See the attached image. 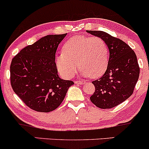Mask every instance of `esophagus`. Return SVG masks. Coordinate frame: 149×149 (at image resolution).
I'll return each mask as SVG.
<instances>
[{"label":"esophagus","mask_w":149,"mask_h":149,"mask_svg":"<svg viewBox=\"0 0 149 149\" xmlns=\"http://www.w3.org/2000/svg\"><path fill=\"white\" fill-rule=\"evenodd\" d=\"M75 83H76V84H81V83H84V81H75Z\"/></svg>","instance_id":"34e87169"}]
</instances>
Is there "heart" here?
<instances>
[{"mask_svg": "<svg viewBox=\"0 0 149 149\" xmlns=\"http://www.w3.org/2000/svg\"><path fill=\"white\" fill-rule=\"evenodd\" d=\"M109 63V49L107 44L98 37L78 35L67 40L62 53L56 56V65L60 74L71 78L81 68L84 77L93 78L102 76Z\"/></svg>", "mask_w": 149, "mask_h": 149, "instance_id": "b5f03b06", "label": "heart"}]
</instances>
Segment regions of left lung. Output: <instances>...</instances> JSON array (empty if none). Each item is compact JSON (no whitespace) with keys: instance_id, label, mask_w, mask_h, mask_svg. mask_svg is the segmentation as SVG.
I'll return each mask as SVG.
<instances>
[{"instance_id":"left-lung-1","label":"left lung","mask_w":149,"mask_h":149,"mask_svg":"<svg viewBox=\"0 0 149 149\" xmlns=\"http://www.w3.org/2000/svg\"><path fill=\"white\" fill-rule=\"evenodd\" d=\"M86 32L102 38L109 51V63L103 76L93 81L95 90L91 102L101 109H110L132 95L139 77L136 55L125 42L102 31Z\"/></svg>"}]
</instances>
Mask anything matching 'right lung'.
Instances as JSON below:
<instances>
[{
  "mask_svg": "<svg viewBox=\"0 0 149 149\" xmlns=\"http://www.w3.org/2000/svg\"><path fill=\"white\" fill-rule=\"evenodd\" d=\"M67 34L42 37L24 47L13 58L10 84L27 107L40 112L56 109L63 102L72 81L59 78L55 54Z\"/></svg>",
  "mask_w": 149,
  "mask_h": 149,
  "instance_id": "obj_1",
  "label": "right lung"
}]
</instances>
